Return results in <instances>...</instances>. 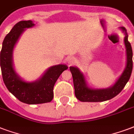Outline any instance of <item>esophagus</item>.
Returning a JSON list of instances; mask_svg holds the SVG:
<instances>
[{
	"label": "esophagus",
	"instance_id": "34e87169",
	"mask_svg": "<svg viewBox=\"0 0 134 134\" xmlns=\"http://www.w3.org/2000/svg\"><path fill=\"white\" fill-rule=\"evenodd\" d=\"M67 61H68V63L69 65H71V64H72L73 62V58H71V57H69V58H68L67 59Z\"/></svg>",
	"mask_w": 134,
	"mask_h": 134
}]
</instances>
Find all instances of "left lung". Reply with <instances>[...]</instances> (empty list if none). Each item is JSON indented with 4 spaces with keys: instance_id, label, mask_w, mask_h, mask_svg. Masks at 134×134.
I'll list each match as a JSON object with an SVG mask.
<instances>
[{
    "instance_id": "1",
    "label": "left lung",
    "mask_w": 134,
    "mask_h": 134,
    "mask_svg": "<svg viewBox=\"0 0 134 134\" xmlns=\"http://www.w3.org/2000/svg\"><path fill=\"white\" fill-rule=\"evenodd\" d=\"M124 34V42L126 48V63L124 70L113 85L107 88H95L88 85L83 73L75 66H70L72 73L75 97L81 102H103L116 96L127 83L131 77L133 68V52L131 44L128 41L129 35L123 27L119 28Z\"/></svg>"
}]
</instances>
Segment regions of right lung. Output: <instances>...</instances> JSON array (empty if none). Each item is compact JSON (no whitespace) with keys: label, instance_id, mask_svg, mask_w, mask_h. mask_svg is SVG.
I'll return each mask as SVG.
<instances>
[{"label":"right lung","instance_id":"obj_1","mask_svg":"<svg viewBox=\"0 0 134 134\" xmlns=\"http://www.w3.org/2000/svg\"><path fill=\"white\" fill-rule=\"evenodd\" d=\"M32 20L20 21L6 35L0 54L3 80L8 90L22 102L29 104L47 103L54 97V86L61 73L68 68L66 64L49 67L38 80L28 82L18 75L14 68L13 51L26 29L33 27Z\"/></svg>","mask_w":134,"mask_h":134}]
</instances>
